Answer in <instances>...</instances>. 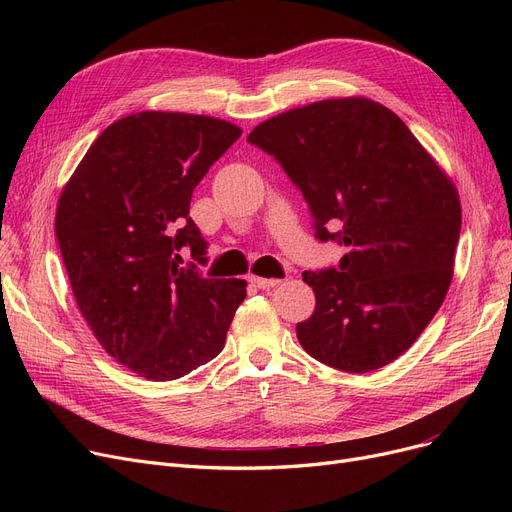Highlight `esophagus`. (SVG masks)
<instances>
[{"label":"esophagus","mask_w":512,"mask_h":512,"mask_svg":"<svg viewBox=\"0 0 512 512\" xmlns=\"http://www.w3.org/2000/svg\"><path fill=\"white\" fill-rule=\"evenodd\" d=\"M251 282H253L257 288H263V290L274 288V286L280 284V280H276V278H257V276H253Z\"/></svg>","instance_id":"34e87169"}]
</instances>
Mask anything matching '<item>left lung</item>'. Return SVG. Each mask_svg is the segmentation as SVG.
<instances>
[{
  "label": "left lung",
  "mask_w": 512,
  "mask_h": 512,
  "mask_svg": "<svg viewBox=\"0 0 512 512\" xmlns=\"http://www.w3.org/2000/svg\"><path fill=\"white\" fill-rule=\"evenodd\" d=\"M247 141L303 193L315 238L348 247L338 267L303 274L315 311L297 324L301 346L348 373L398 359L452 280L461 234L454 184L405 122L365 97L297 107L261 122Z\"/></svg>",
  "instance_id": "obj_1"
}]
</instances>
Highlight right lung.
Listing matches in <instances>:
<instances>
[{"mask_svg": "<svg viewBox=\"0 0 512 512\" xmlns=\"http://www.w3.org/2000/svg\"><path fill=\"white\" fill-rule=\"evenodd\" d=\"M242 134L209 116L139 112L107 126L64 186L56 236L72 292L105 353L141 378L178 380L222 353L245 280L180 266L195 186Z\"/></svg>", "mask_w": 512, "mask_h": 512, "instance_id": "add662e5", "label": "right lung"}]
</instances>
